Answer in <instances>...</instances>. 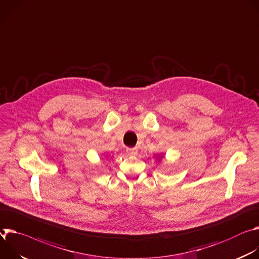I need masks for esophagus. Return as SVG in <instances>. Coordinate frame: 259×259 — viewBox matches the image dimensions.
I'll return each mask as SVG.
<instances>
[{"mask_svg": "<svg viewBox=\"0 0 259 259\" xmlns=\"http://www.w3.org/2000/svg\"><path fill=\"white\" fill-rule=\"evenodd\" d=\"M125 151H126V153H127L128 155H136V154H137V150H136L135 148H130V147H127Z\"/></svg>", "mask_w": 259, "mask_h": 259, "instance_id": "1", "label": "esophagus"}]
</instances>
